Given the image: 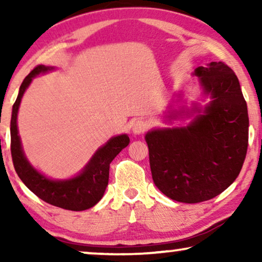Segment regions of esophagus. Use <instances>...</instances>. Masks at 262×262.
<instances>
[{
	"label": "esophagus",
	"mask_w": 262,
	"mask_h": 262,
	"mask_svg": "<svg viewBox=\"0 0 262 262\" xmlns=\"http://www.w3.org/2000/svg\"><path fill=\"white\" fill-rule=\"evenodd\" d=\"M148 130V123L144 120H137L132 125V131L135 135H142Z\"/></svg>",
	"instance_id": "obj_1"
}]
</instances>
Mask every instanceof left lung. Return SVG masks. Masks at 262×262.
I'll return each mask as SVG.
<instances>
[{
  "instance_id": "left-lung-1",
  "label": "left lung",
  "mask_w": 262,
  "mask_h": 262,
  "mask_svg": "<svg viewBox=\"0 0 262 262\" xmlns=\"http://www.w3.org/2000/svg\"><path fill=\"white\" fill-rule=\"evenodd\" d=\"M194 75L211 101L195 107L185 127L145 135L156 187L168 198L195 204L212 199L238 177L248 148V110L238 78L223 62L198 67Z\"/></svg>"
}]
</instances>
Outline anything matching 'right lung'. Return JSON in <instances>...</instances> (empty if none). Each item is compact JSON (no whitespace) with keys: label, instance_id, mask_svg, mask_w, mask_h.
Wrapping results in <instances>:
<instances>
[{"label":"right lung","instance_id":"right-lung-1","mask_svg":"<svg viewBox=\"0 0 262 262\" xmlns=\"http://www.w3.org/2000/svg\"><path fill=\"white\" fill-rule=\"evenodd\" d=\"M50 70H53V68L37 66L25 77L20 85L16 101L13 105L10 120V151L13 164L21 181L41 200L66 210L83 211L91 209L102 198L108 185L110 163L121 150L126 148L130 138L127 135L111 138L105 145L98 149L81 173L69 180H51L34 169L27 161L21 146L16 125L17 111L24 93L33 77Z\"/></svg>","mask_w":262,"mask_h":262}]
</instances>
